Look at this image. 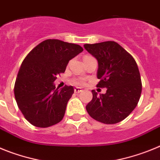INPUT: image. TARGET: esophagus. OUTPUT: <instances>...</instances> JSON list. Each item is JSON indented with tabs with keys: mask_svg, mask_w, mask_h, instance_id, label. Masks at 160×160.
<instances>
[{
	"mask_svg": "<svg viewBox=\"0 0 160 160\" xmlns=\"http://www.w3.org/2000/svg\"><path fill=\"white\" fill-rule=\"evenodd\" d=\"M82 90L81 88H78V87H76L75 89H74V92L76 93V94H78V93L82 92Z\"/></svg>",
	"mask_w": 160,
	"mask_h": 160,
	"instance_id": "1",
	"label": "esophagus"
}]
</instances>
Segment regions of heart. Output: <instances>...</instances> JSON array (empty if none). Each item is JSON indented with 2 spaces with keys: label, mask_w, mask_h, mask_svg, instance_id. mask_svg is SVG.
<instances>
[{
  "label": "heart",
  "mask_w": 160,
  "mask_h": 160,
  "mask_svg": "<svg viewBox=\"0 0 160 160\" xmlns=\"http://www.w3.org/2000/svg\"><path fill=\"white\" fill-rule=\"evenodd\" d=\"M87 57H90V56H85L84 58H87ZM73 82L75 83V84H78V85H83L85 83V79L77 78V79H75L74 81H73Z\"/></svg>",
  "instance_id": "heart-1"
}]
</instances>
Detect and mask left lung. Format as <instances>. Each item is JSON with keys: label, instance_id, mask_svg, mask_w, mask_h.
I'll list each match as a JSON object with an SVG mask.
<instances>
[{"label": "left lung", "instance_id": "obj_1", "mask_svg": "<svg viewBox=\"0 0 160 160\" xmlns=\"http://www.w3.org/2000/svg\"><path fill=\"white\" fill-rule=\"evenodd\" d=\"M84 48L98 61L97 87L106 94L92 90L93 98L86 108L90 116L105 124L126 118L136 107L142 92V82L134 58L117 42L85 44Z\"/></svg>", "mask_w": 160, "mask_h": 160}]
</instances>
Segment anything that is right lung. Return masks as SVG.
Instances as JSON below:
<instances>
[{
    "mask_svg": "<svg viewBox=\"0 0 160 160\" xmlns=\"http://www.w3.org/2000/svg\"><path fill=\"white\" fill-rule=\"evenodd\" d=\"M82 51L76 44L48 39L24 59L14 85V95L20 111L32 125L45 128L62 121L74 90L72 86L56 89L53 82L64 73L69 61Z\"/></svg>",
    "mask_w": 160,
    "mask_h": 160,
    "instance_id": "1",
    "label": "right lung"
}]
</instances>
